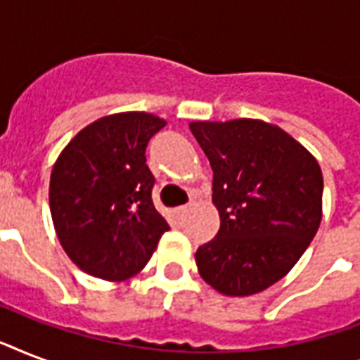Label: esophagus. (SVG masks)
Masks as SVG:
<instances>
[{
	"label": "esophagus",
	"instance_id": "34e87169",
	"mask_svg": "<svg viewBox=\"0 0 360 360\" xmlns=\"http://www.w3.org/2000/svg\"><path fill=\"white\" fill-rule=\"evenodd\" d=\"M174 213L177 219H181V217H185V214L188 213V207H186V205H179V207L174 209Z\"/></svg>",
	"mask_w": 360,
	"mask_h": 360
}]
</instances>
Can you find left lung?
Instances as JSON below:
<instances>
[{
	"mask_svg": "<svg viewBox=\"0 0 360 360\" xmlns=\"http://www.w3.org/2000/svg\"><path fill=\"white\" fill-rule=\"evenodd\" d=\"M213 168L220 228L196 252L205 282L246 297L284 278L321 222L323 175L308 149L259 120L192 121Z\"/></svg>",
	"mask_w": 360,
	"mask_h": 360,
	"instance_id": "obj_1",
	"label": "left lung"
}]
</instances>
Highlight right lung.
I'll list each match as a JSON object with an SVG mask.
<instances>
[{
  "label": "right lung",
  "mask_w": 360,
  "mask_h": 360,
  "mask_svg": "<svg viewBox=\"0 0 360 360\" xmlns=\"http://www.w3.org/2000/svg\"><path fill=\"white\" fill-rule=\"evenodd\" d=\"M166 121L146 112L101 117L53 164L50 211L67 256L97 278L121 282L146 267L168 222L151 200L146 147Z\"/></svg>",
  "instance_id": "right-lung-1"
}]
</instances>
